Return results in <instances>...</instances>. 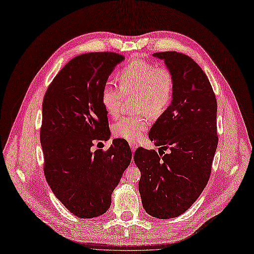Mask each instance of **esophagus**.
<instances>
[{"mask_svg":"<svg viewBox=\"0 0 254 254\" xmlns=\"http://www.w3.org/2000/svg\"><path fill=\"white\" fill-rule=\"evenodd\" d=\"M129 145H130V148H131V150H132V151H135V149L137 148V144L134 143V142H130Z\"/></svg>","mask_w":254,"mask_h":254,"instance_id":"esophagus-1","label":"esophagus"}]
</instances>
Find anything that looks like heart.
Segmentation results:
<instances>
[{
  "label": "heart",
  "instance_id": "b5f03b06",
  "mask_svg": "<svg viewBox=\"0 0 254 254\" xmlns=\"http://www.w3.org/2000/svg\"><path fill=\"white\" fill-rule=\"evenodd\" d=\"M120 88L106 83L102 90V103L111 117L120 113L123 99L134 95L133 109L159 117L170 106L175 90V77L170 68L157 66L144 59H134L119 73ZM149 120L144 114L124 117L113 125V133L129 142L141 139L148 128Z\"/></svg>",
  "mask_w": 254,
  "mask_h": 254
}]
</instances>
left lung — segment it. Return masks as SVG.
<instances>
[{
	"label": "left lung",
	"mask_w": 254,
	"mask_h": 254,
	"mask_svg": "<svg viewBox=\"0 0 254 254\" xmlns=\"http://www.w3.org/2000/svg\"><path fill=\"white\" fill-rule=\"evenodd\" d=\"M152 56L163 60L175 77L171 105L148 133L170 152L160 157L140 147L133 159L141 172L139 191L146 213L168 219L186 212L210 179L218 143L217 102L205 73L190 57L177 52Z\"/></svg>",
	"instance_id": "obj_1"
}]
</instances>
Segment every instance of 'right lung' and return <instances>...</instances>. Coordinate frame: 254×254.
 <instances>
[{
	"mask_svg": "<svg viewBox=\"0 0 254 254\" xmlns=\"http://www.w3.org/2000/svg\"><path fill=\"white\" fill-rule=\"evenodd\" d=\"M125 57L117 53L82 54L61 68L45 92L40 142L44 175L60 202L75 216L93 218L111 205V195L131 161L123 139L107 151L91 150L110 137L102 90Z\"/></svg>",
	"mask_w": 254,
	"mask_h": 254,
	"instance_id": "add662e5",
	"label": "right lung"
}]
</instances>
